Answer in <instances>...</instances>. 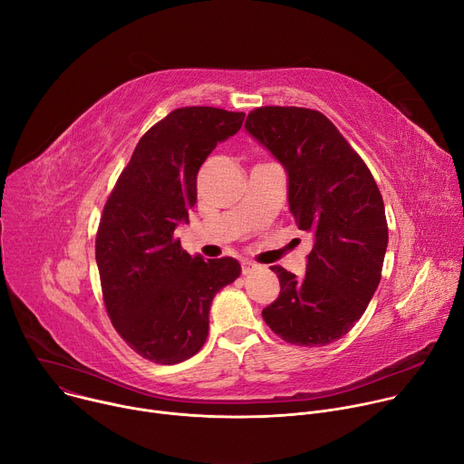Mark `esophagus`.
<instances>
[{"label":"esophagus","instance_id":"34e87169","mask_svg":"<svg viewBox=\"0 0 464 464\" xmlns=\"http://www.w3.org/2000/svg\"><path fill=\"white\" fill-rule=\"evenodd\" d=\"M256 269H258V266L252 264V262H243V264H241V273H243L245 276L250 275V273H254Z\"/></svg>","mask_w":464,"mask_h":464}]
</instances>
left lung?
<instances>
[{
  "label": "left lung",
  "instance_id": "1",
  "mask_svg": "<svg viewBox=\"0 0 464 464\" xmlns=\"http://www.w3.org/2000/svg\"><path fill=\"white\" fill-rule=\"evenodd\" d=\"M245 129L284 166L289 210L314 236L302 278L271 267L280 295L264 321L291 344H330L362 319L378 289L389 241L382 193L362 157L317 111L262 107Z\"/></svg>",
  "mask_w": 464,
  "mask_h": 464
}]
</instances>
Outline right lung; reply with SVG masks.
Returning a JSON list of instances; mask_svg holds the SVG:
<instances>
[{"label":"right lung","mask_w":464,"mask_h":464,"mask_svg":"<svg viewBox=\"0 0 464 464\" xmlns=\"http://www.w3.org/2000/svg\"><path fill=\"white\" fill-rule=\"evenodd\" d=\"M243 112L184 107L138 141L112 189L95 237V262L109 317L123 341L159 365L195 355L210 305L241 267L182 250L179 223L197 202V173L219 141L243 125Z\"/></svg>","instance_id":"obj_1"}]
</instances>
